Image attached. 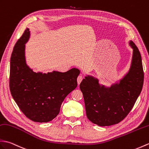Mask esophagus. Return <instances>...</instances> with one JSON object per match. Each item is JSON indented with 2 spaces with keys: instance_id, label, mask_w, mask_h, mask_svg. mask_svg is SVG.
I'll return each mask as SVG.
<instances>
[{
  "instance_id": "1",
  "label": "esophagus",
  "mask_w": 149,
  "mask_h": 149,
  "mask_svg": "<svg viewBox=\"0 0 149 149\" xmlns=\"http://www.w3.org/2000/svg\"><path fill=\"white\" fill-rule=\"evenodd\" d=\"M82 80V76L81 75L78 76V77H77V84H78V85H79V84H81Z\"/></svg>"
}]
</instances>
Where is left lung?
Instances as JSON below:
<instances>
[{"mask_svg":"<svg viewBox=\"0 0 149 149\" xmlns=\"http://www.w3.org/2000/svg\"><path fill=\"white\" fill-rule=\"evenodd\" d=\"M133 49L131 66L127 73L110 87L100 84L91 75L86 76L80 84L84 100L86 116L100 126L120 123L132 109L143 84L144 74L139 50L130 40Z\"/></svg>","mask_w":149,"mask_h":149,"instance_id":"left-lung-1","label":"left lung"}]
</instances>
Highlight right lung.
<instances>
[{"label":"right lung","mask_w":149,"mask_h":149,"mask_svg":"<svg viewBox=\"0 0 149 149\" xmlns=\"http://www.w3.org/2000/svg\"><path fill=\"white\" fill-rule=\"evenodd\" d=\"M30 36L26 29L17 41L10 61L9 88L22 112L34 122L47 123L60 112L65 97L77 86L80 74L73 68L66 72H35L26 64L25 44Z\"/></svg>","instance_id":"right-lung-1"}]
</instances>
